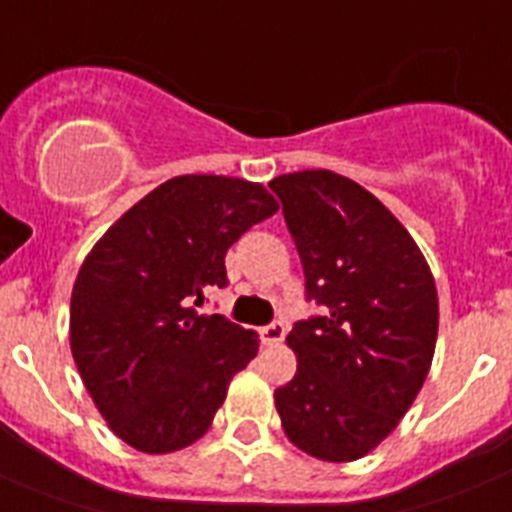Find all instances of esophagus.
Instances as JSON below:
<instances>
[{"label": "esophagus", "mask_w": 512, "mask_h": 512, "mask_svg": "<svg viewBox=\"0 0 512 512\" xmlns=\"http://www.w3.org/2000/svg\"><path fill=\"white\" fill-rule=\"evenodd\" d=\"M285 324L282 322H274L269 324V327H261V342L264 345H280L282 340H285Z\"/></svg>", "instance_id": "34e87169"}]
</instances>
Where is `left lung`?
I'll return each instance as SVG.
<instances>
[{
	"label": "left lung",
	"mask_w": 512,
	"mask_h": 512,
	"mask_svg": "<svg viewBox=\"0 0 512 512\" xmlns=\"http://www.w3.org/2000/svg\"><path fill=\"white\" fill-rule=\"evenodd\" d=\"M306 293L327 306L298 322L295 377L274 392L287 439L350 463L392 434L432 369L437 285L424 253L374 193L332 170L274 177Z\"/></svg>",
	"instance_id": "8db88e82"
}]
</instances>
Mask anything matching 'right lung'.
<instances>
[{"label":"right lung","instance_id":"right-lung-1","mask_svg":"<svg viewBox=\"0 0 512 512\" xmlns=\"http://www.w3.org/2000/svg\"><path fill=\"white\" fill-rule=\"evenodd\" d=\"M277 209L261 183L180 175L96 240L73 285L70 350L122 442L164 455L209 432L259 335L193 306L225 287L227 248Z\"/></svg>","mask_w":512,"mask_h":512}]
</instances>
